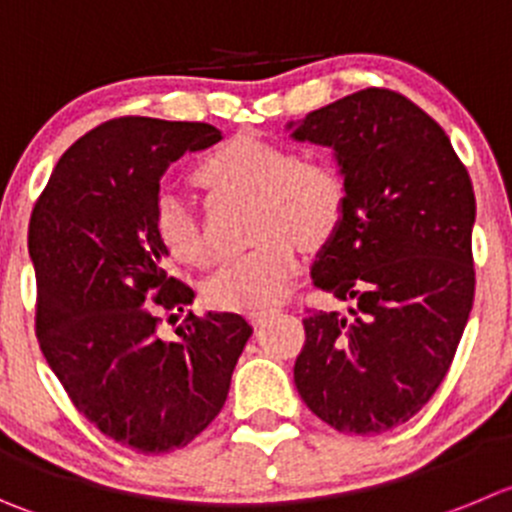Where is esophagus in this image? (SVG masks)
I'll list each match as a JSON object with an SVG mask.
<instances>
[{"label": "esophagus", "instance_id": "esophagus-1", "mask_svg": "<svg viewBox=\"0 0 512 512\" xmlns=\"http://www.w3.org/2000/svg\"><path fill=\"white\" fill-rule=\"evenodd\" d=\"M276 311H279V309H259V311H251V314H248V316H251L253 324H264V321L271 319V316H274Z\"/></svg>", "mask_w": 512, "mask_h": 512}]
</instances>
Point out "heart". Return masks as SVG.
Instances as JSON below:
<instances>
[{"instance_id": "heart-1", "label": "heart", "mask_w": 512, "mask_h": 512, "mask_svg": "<svg viewBox=\"0 0 512 512\" xmlns=\"http://www.w3.org/2000/svg\"><path fill=\"white\" fill-rule=\"evenodd\" d=\"M211 191L251 193V233L259 241L228 259L206 284L213 306L259 311L289 294L299 274V243L332 241L349 206L344 170L326 155H296L279 140L231 138L196 165ZM153 233L175 261L208 266L213 251L191 208L170 191L153 203Z\"/></svg>"}]
</instances>
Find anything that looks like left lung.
Returning <instances> with one entry per match:
<instances>
[{
    "mask_svg": "<svg viewBox=\"0 0 512 512\" xmlns=\"http://www.w3.org/2000/svg\"><path fill=\"white\" fill-rule=\"evenodd\" d=\"M329 145L349 186L342 226L311 269L349 314L306 309L294 382L339 432L382 435L417 415L445 379L475 299V193L445 130L387 87L291 120Z\"/></svg>",
    "mask_w": 512,
    "mask_h": 512,
    "instance_id": "8db88e82",
    "label": "left lung"
}]
</instances>
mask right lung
<instances>
[{
	"instance_id": "obj_1",
	"label": "right lung",
	"mask_w": 512,
	"mask_h": 512,
	"mask_svg": "<svg viewBox=\"0 0 512 512\" xmlns=\"http://www.w3.org/2000/svg\"><path fill=\"white\" fill-rule=\"evenodd\" d=\"M218 138L208 123L107 120L65 150L29 218L42 354L77 412L140 455L180 450L216 420L253 332L241 314L186 311L165 339L155 314L193 304L153 233L160 175Z\"/></svg>"
}]
</instances>
